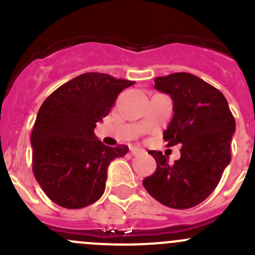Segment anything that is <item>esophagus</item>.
<instances>
[{
	"mask_svg": "<svg viewBox=\"0 0 255 255\" xmlns=\"http://www.w3.org/2000/svg\"><path fill=\"white\" fill-rule=\"evenodd\" d=\"M142 153H144L143 149H140V148H130V154H132L133 156H137V155H139V154H142Z\"/></svg>",
	"mask_w": 255,
	"mask_h": 255,
	"instance_id": "esophagus-1",
	"label": "esophagus"
}]
</instances>
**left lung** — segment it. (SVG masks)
<instances>
[{
  "label": "left lung",
  "instance_id": "left-lung-1",
  "mask_svg": "<svg viewBox=\"0 0 255 255\" xmlns=\"http://www.w3.org/2000/svg\"><path fill=\"white\" fill-rule=\"evenodd\" d=\"M156 90L170 95L174 116L163 138L168 146L182 144L179 160L169 164L161 151L153 175L143 180L150 196L177 210L194 207L211 195L231 161L236 121L222 92L189 73L154 79Z\"/></svg>",
  "mask_w": 255,
  "mask_h": 255
}]
</instances>
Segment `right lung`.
<instances>
[{"instance_id":"obj_1","label":"right lung","mask_w":255,"mask_h":255,"mask_svg":"<svg viewBox=\"0 0 255 255\" xmlns=\"http://www.w3.org/2000/svg\"><path fill=\"white\" fill-rule=\"evenodd\" d=\"M134 81L86 73L61 85L38 111L30 135L33 173L45 195L70 210L102 196L107 168L128 146H107L95 135L97 122L109 115L122 90Z\"/></svg>"}]
</instances>
